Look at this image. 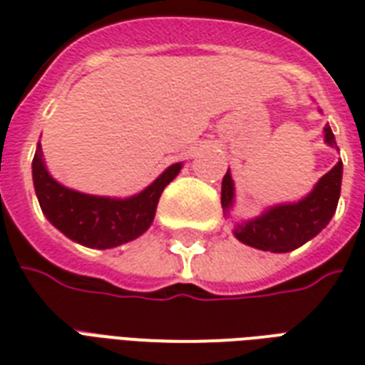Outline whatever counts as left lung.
<instances>
[{
  "instance_id": "8db88e82",
  "label": "left lung",
  "mask_w": 365,
  "mask_h": 365,
  "mask_svg": "<svg viewBox=\"0 0 365 365\" xmlns=\"http://www.w3.org/2000/svg\"><path fill=\"white\" fill-rule=\"evenodd\" d=\"M324 132L326 142L337 148L329 125H326ZM341 178L343 163L339 160L328 174L320 178L309 197L295 205L274 206L255 220L239 223L235 227V237L248 246L277 254L299 248L307 240L317 237L334 217L341 195ZM233 180L227 170L222 182V206L225 210L233 205Z\"/></svg>"
}]
</instances>
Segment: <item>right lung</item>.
<instances>
[{"label": "right lung", "instance_id": "add662e5", "mask_svg": "<svg viewBox=\"0 0 365 365\" xmlns=\"http://www.w3.org/2000/svg\"><path fill=\"white\" fill-rule=\"evenodd\" d=\"M180 168V163L168 166L148 189L130 199H108L79 193L53 180L43 165L41 145H37L31 163L37 200L48 222L68 239L100 250L115 248L148 231L160 193L178 176Z\"/></svg>", "mask_w": 365, "mask_h": 365}]
</instances>
